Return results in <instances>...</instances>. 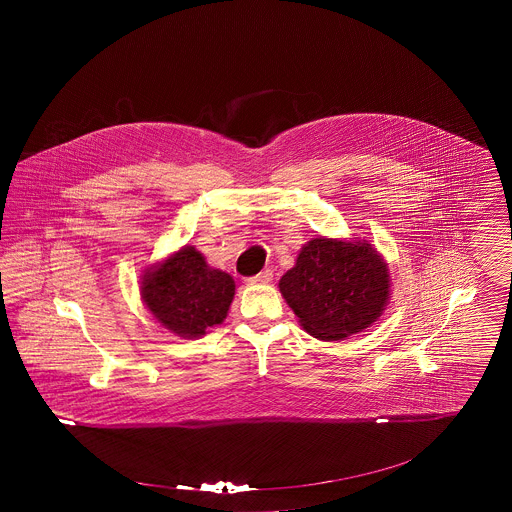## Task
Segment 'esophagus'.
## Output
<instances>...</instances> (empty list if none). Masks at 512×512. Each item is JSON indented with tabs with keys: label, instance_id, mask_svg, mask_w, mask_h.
<instances>
[{
	"label": "esophagus",
	"instance_id": "1",
	"mask_svg": "<svg viewBox=\"0 0 512 512\" xmlns=\"http://www.w3.org/2000/svg\"><path fill=\"white\" fill-rule=\"evenodd\" d=\"M272 280V270H263V272H259L257 276H251V278H247V284L249 286H259V284H268Z\"/></svg>",
	"mask_w": 512,
	"mask_h": 512
}]
</instances>
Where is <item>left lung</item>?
Listing matches in <instances>:
<instances>
[{
  "label": "left lung",
  "mask_w": 512,
  "mask_h": 512,
  "mask_svg": "<svg viewBox=\"0 0 512 512\" xmlns=\"http://www.w3.org/2000/svg\"><path fill=\"white\" fill-rule=\"evenodd\" d=\"M278 288L307 334L345 340L382 317L391 297L390 268L366 240L317 236L301 247Z\"/></svg>",
  "instance_id": "1"
}]
</instances>
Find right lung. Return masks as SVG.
Returning a JSON list of instances; mask_svg holds the SVG:
<instances>
[{
  "label": "right lung",
  "mask_w": 512,
  "mask_h": 512,
  "mask_svg": "<svg viewBox=\"0 0 512 512\" xmlns=\"http://www.w3.org/2000/svg\"><path fill=\"white\" fill-rule=\"evenodd\" d=\"M140 293L147 311L184 340L201 338L222 324L236 293L234 278L209 267L194 245H184L142 274Z\"/></svg>",
  "instance_id": "obj_1"
}]
</instances>
